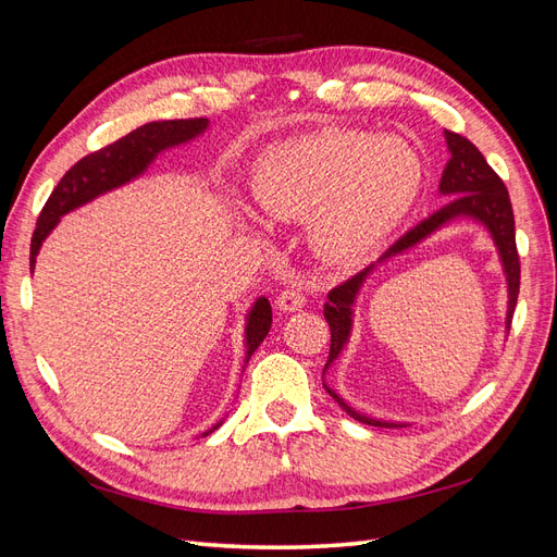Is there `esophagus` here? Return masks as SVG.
Instances as JSON below:
<instances>
[{
    "instance_id": "esophagus-1",
    "label": "esophagus",
    "mask_w": 557,
    "mask_h": 557,
    "mask_svg": "<svg viewBox=\"0 0 557 557\" xmlns=\"http://www.w3.org/2000/svg\"><path fill=\"white\" fill-rule=\"evenodd\" d=\"M305 301H307V297H305V290H301V285L290 283L288 288L281 290V295L276 297V307L285 313H290V311H299L301 307H305Z\"/></svg>"
}]
</instances>
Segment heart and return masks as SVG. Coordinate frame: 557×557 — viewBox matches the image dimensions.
Listing matches in <instances>:
<instances>
[{
	"instance_id": "heart-1",
	"label": "heart",
	"mask_w": 557,
	"mask_h": 557,
	"mask_svg": "<svg viewBox=\"0 0 557 557\" xmlns=\"http://www.w3.org/2000/svg\"><path fill=\"white\" fill-rule=\"evenodd\" d=\"M420 160L401 139L332 127L269 148L258 162V207L276 218L315 210L318 246L334 260L372 250L413 205Z\"/></svg>"
}]
</instances>
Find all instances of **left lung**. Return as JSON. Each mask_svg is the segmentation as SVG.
I'll return each instance as SVG.
<instances>
[{
    "instance_id": "1",
    "label": "left lung",
    "mask_w": 557,
    "mask_h": 557,
    "mask_svg": "<svg viewBox=\"0 0 557 557\" xmlns=\"http://www.w3.org/2000/svg\"><path fill=\"white\" fill-rule=\"evenodd\" d=\"M446 134V144L450 150V160L446 162V170L442 174L440 183V193L442 195H453L446 205L434 211L425 221H420L416 227H411L404 237H399L391 248H387L379 262L395 258L399 252L409 250L411 246L420 244L425 237H430L432 232L440 230L442 225L455 221V218H474L476 223H481L499 250V260L504 267V274H507V285H509V311H507V327H511V318L516 309V299H518V288H520V260H518V248H516V225H513V209H511V199L507 185L502 183V178L495 174L491 164L485 162L481 156V150L465 139L462 134L455 132H444ZM376 264H369L364 272L356 274L348 278L346 283L336 285L334 290H330L327 301H325V320L332 332L330 339V358L323 369V374L327 372V367L339 358V352L344 350L350 327H352V305H356V297L362 288L364 278L372 274V269ZM325 391L334 397V401H339V407L350 416L360 420L364 425H374V428H401L397 423H385V420H376L358 413L356 409H350L348 404L336 395L330 385H325Z\"/></svg>"
}]
</instances>
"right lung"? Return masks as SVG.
Wrapping results in <instances>:
<instances>
[{
    "mask_svg": "<svg viewBox=\"0 0 557 557\" xmlns=\"http://www.w3.org/2000/svg\"><path fill=\"white\" fill-rule=\"evenodd\" d=\"M207 127H209L207 117L148 123L132 129L123 139H117L78 160L72 170L60 178L55 190L50 193L48 201L39 213L37 230L32 234L29 267L35 269L44 239L53 232V227L60 223V218L64 213L88 205V201H92L95 197L104 195L113 188H121V185L129 183L132 178L141 176L148 170V164L158 158V153L199 137ZM269 327H272V307H269L267 297H258V301L252 305L246 318V362L262 344Z\"/></svg>",
    "mask_w": 557,
    "mask_h": 557,
    "instance_id": "right-lung-1",
    "label": "right lung"
}]
</instances>
